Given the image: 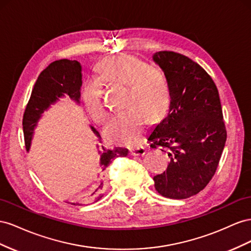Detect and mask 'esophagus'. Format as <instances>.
<instances>
[{
  "instance_id": "1",
  "label": "esophagus",
  "mask_w": 251,
  "mask_h": 251,
  "mask_svg": "<svg viewBox=\"0 0 251 251\" xmlns=\"http://www.w3.org/2000/svg\"><path fill=\"white\" fill-rule=\"evenodd\" d=\"M130 154L134 156H139V155H144L145 154V148L144 147H137L130 150Z\"/></svg>"
}]
</instances>
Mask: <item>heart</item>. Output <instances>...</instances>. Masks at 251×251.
I'll return each mask as SVG.
<instances>
[{"label":"heart","instance_id":"b5f03b06","mask_svg":"<svg viewBox=\"0 0 251 251\" xmlns=\"http://www.w3.org/2000/svg\"><path fill=\"white\" fill-rule=\"evenodd\" d=\"M98 80L127 86L125 108L113 117L104 135L110 143L133 147L144 137L146 123H154L165 116L170 104V87L165 73L149 66L132 55H117L104 59L98 66ZM83 99L91 118L99 124L108 119L100 84L89 82L83 90Z\"/></svg>","mask_w":251,"mask_h":251}]
</instances>
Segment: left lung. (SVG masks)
<instances>
[{"label":"left lung","instance_id":"obj_1","mask_svg":"<svg viewBox=\"0 0 251 251\" xmlns=\"http://www.w3.org/2000/svg\"><path fill=\"white\" fill-rule=\"evenodd\" d=\"M153 60L170 87L167 116L148 138L150 147H162L170 157L166 171L153 176L154 187L165 198L187 199L210 182L225 146L219 91L205 69L188 56L164 50Z\"/></svg>","mask_w":251,"mask_h":251}]
</instances>
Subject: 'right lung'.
I'll return each mask as SVG.
<instances>
[{"label": "right lung", "instance_id": "add662e5", "mask_svg": "<svg viewBox=\"0 0 251 251\" xmlns=\"http://www.w3.org/2000/svg\"><path fill=\"white\" fill-rule=\"evenodd\" d=\"M82 67L77 61L63 59L50 63L42 71L35 82L29 101H28L23 116V131L25 147L28 151L33 134L34 127L37 126L42 113L48 107L55 103L61 97L67 95L77 103L80 102V89L82 85ZM92 131L98 140L101 142V135L92 127ZM100 154V168L105 170L109 163L116 157H123L128 154V150L125 148H114L106 150L104 147L98 145ZM104 183L102 182L99 187L91 195L75 200V201H66L71 205H84L90 202H97L102 198L101 191Z\"/></svg>", "mask_w": 251, "mask_h": 251}]
</instances>
